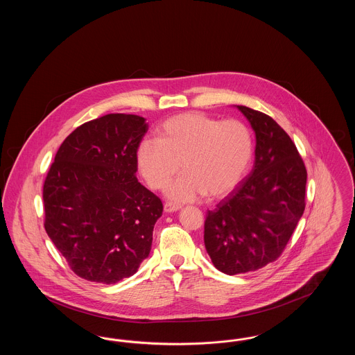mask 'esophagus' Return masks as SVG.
Listing matches in <instances>:
<instances>
[{
	"label": "esophagus",
	"mask_w": 355,
	"mask_h": 355,
	"mask_svg": "<svg viewBox=\"0 0 355 355\" xmlns=\"http://www.w3.org/2000/svg\"><path fill=\"white\" fill-rule=\"evenodd\" d=\"M181 209V206H178V205H173V203H165L164 205V210L166 211V213H173V211H177V210H180Z\"/></svg>",
	"instance_id": "34e87169"
}]
</instances>
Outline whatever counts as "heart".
<instances>
[{"mask_svg": "<svg viewBox=\"0 0 355 355\" xmlns=\"http://www.w3.org/2000/svg\"><path fill=\"white\" fill-rule=\"evenodd\" d=\"M253 155V138L239 119L220 121L203 113H184L157 129V141H144L135 153L137 169L152 190H168L174 202L229 196L245 177Z\"/></svg>", "mask_w": 355, "mask_h": 355, "instance_id": "heart-1", "label": "heart"}]
</instances>
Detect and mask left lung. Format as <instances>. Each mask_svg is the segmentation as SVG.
Segmentation results:
<instances>
[{"mask_svg":"<svg viewBox=\"0 0 355 355\" xmlns=\"http://www.w3.org/2000/svg\"><path fill=\"white\" fill-rule=\"evenodd\" d=\"M255 132L252 173L205 220V248L234 275L277 261L304 214L307 171L286 132L268 114L236 106Z\"/></svg>","mask_w":355,"mask_h":355,"instance_id":"left-lung-1","label":"left lung"}]
</instances>
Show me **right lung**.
<instances>
[{
	"mask_svg": "<svg viewBox=\"0 0 355 355\" xmlns=\"http://www.w3.org/2000/svg\"><path fill=\"white\" fill-rule=\"evenodd\" d=\"M149 126L113 113L65 138L44 182L45 230L86 281L116 284L133 275L152 249L161 200L135 177V153Z\"/></svg>",
	"mask_w": 355,
	"mask_h": 355,
	"instance_id": "1",
	"label": "right lung"
}]
</instances>
